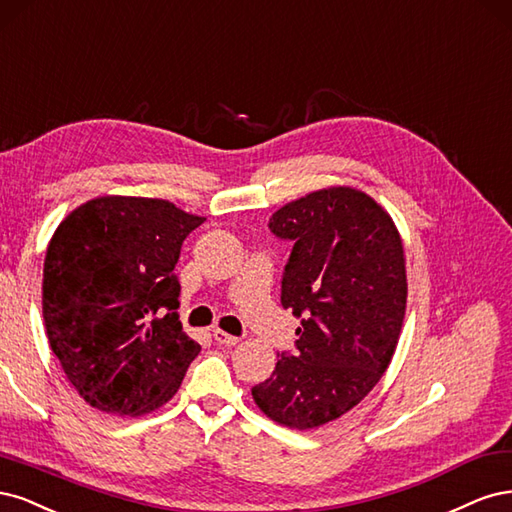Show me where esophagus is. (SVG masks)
Listing matches in <instances>:
<instances>
[{"instance_id": "34e87169", "label": "esophagus", "mask_w": 512, "mask_h": 512, "mask_svg": "<svg viewBox=\"0 0 512 512\" xmlns=\"http://www.w3.org/2000/svg\"><path fill=\"white\" fill-rule=\"evenodd\" d=\"M212 338L217 340L219 344H227V346H234V344H238L240 342V338L238 336H232V334H227V332H223V329H212Z\"/></svg>"}]
</instances>
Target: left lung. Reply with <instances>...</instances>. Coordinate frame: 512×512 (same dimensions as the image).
<instances>
[{"label": "left lung", "mask_w": 512, "mask_h": 512, "mask_svg": "<svg viewBox=\"0 0 512 512\" xmlns=\"http://www.w3.org/2000/svg\"><path fill=\"white\" fill-rule=\"evenodd\" d=\"M270 232L293 242L280 304L302 327L298 351L280 353L251 393L272 421L315 430L364 400L391 364L408 295L404 246L385 208L353 187L285 204Z\"/></svg>", "instance_id": "obj_1"}]
</instances>
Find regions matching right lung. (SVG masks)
<instances>
[{
    "label": "right lung",
    "instance_id": "obj_1",
    "mask_svg": "<svg viewBox=\"0 0 512 512\" xmlns=\"http://www.w3.org/2000/svg\"><path fill=\"white\" fill-rule=\"evenodd\" d=\"M204 221L168 200L104 195L59 223L44 259L42 315L65 376L93 408L140 417L183 383L200 344L178 321L174 268Z\"/></svg>",
    "mask_w": 512,
    "mask_h": 512
}]
</instances>
